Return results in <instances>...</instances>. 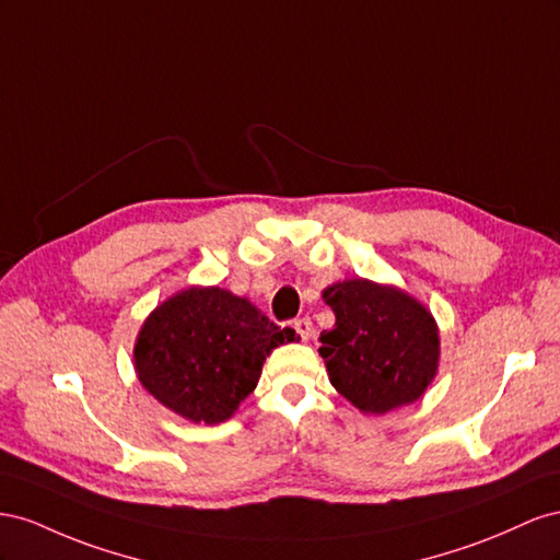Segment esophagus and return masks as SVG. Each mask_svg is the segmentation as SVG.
Instances as JSON below:
<instances>
[{"label": "esophagus", "mask_w": 560, "mask_h": 560, "mask_svg": "<svg viewBox=\"0 0 560 560\" xmlns=\"http://www.w3.org/2000/svg\"><path fill=\"white\" fill-rule=\"evenodd\" d=\"M293 328L300 332V338L302 340H310L312 338V332H314V326H312V322L307 316H302V318H295V324H293Z\"/></svg>", "instance_id": "34e87169"}]
</instances>
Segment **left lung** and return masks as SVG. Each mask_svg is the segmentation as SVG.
<instances>
[{
    "mask_svg": "<svg viewBox=\"0 0 560 560\" xmlns=\"http://www.w3.org/2000/svg\"><path fill=\"white\" fill-rule=\"evenodd\" d=\"M324 300L335 314V326L318 338L330 385L361 412L418 401L441 354L439 326L422 302L369 279L332 283Z\"/></svg>",
    "mask_w": 560,
    "mask_h": 560,
    "instance_id": "left-lung-1",
    "label": "left lung"
}]
</instances>
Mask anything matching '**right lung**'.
<instances>
[{
	"label": "right lung",
	"mask_w": 560,
	"mask_h": 560,
	"mask_svg": "<svg viewBox=\"0 0 560 560\" xmlns=\"http://www.w3.org/2000/svg\"><path fill=\"white\" fill-rule=\"evenodd\" d=\"M253 305L218 285L175 293L142 324L133 347L140 385L189 422L230 420L255 389L269 351L293 342Z\"/></svg>",
	"instance_id": "1"
}]
</instances>
